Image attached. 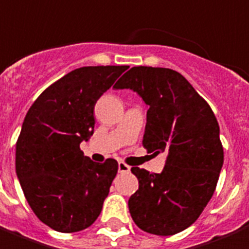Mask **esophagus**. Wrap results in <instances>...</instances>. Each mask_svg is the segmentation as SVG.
<instances>
[{"label":"esophagus","instance_id":"obj_1","mask_svg":"<svg viewBox=\"0 0 249 249\" xmlns=\"http://www.w3.org/2000/svg\"><path fill=\"white\" fill-rule=\"evenodd\" d=\"M119 171L120 173H128L130 171V166L126 165L125 162H119Z\"/></svg>","mask_w":249,"mask_h":249}]
</instances>
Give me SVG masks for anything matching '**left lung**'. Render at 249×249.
Segmentation results:
<instances>
[{"label": "left lung", "mask_w": 249, "mask_h": 249, "mask_svg": "<svg viewBox=\"0 0 249 249\" xmlns=\"http://www.w3.org/2000/svg\"><path fill=\"white\" fill-rule=\"evenodd\" d=\"M113 88H130L142 97L149 107L143 148L167 156L161 174L132 167L139 179L128 202L132 219L145 232L176 235L199 218L216 189L224 158L218 120L170 68L132 67Z\"/></svg>", "instance_id": "left-lung-1"}]
</instances>
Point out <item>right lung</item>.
I'll return each instance as SVG.
<instances>
[{
  "instance_id": "right-lung-1",
  "label": "right lung",
  "mask_w": 249,
  "mask_h": 249,
  "mask_svg": "<svg viewBox=\"0 0 249 249\" xmlns=\"http://www.w3.org/2000/svg\"><path fill=\"white\" fill-rule=\"evenodd\" d=\"M128 66L73 70L40 93L16 143V171L27 203L58 232H78L100 215L119 163L84 156L80 142L93 134V108Z\"/></svg>"
}]
</instances>
